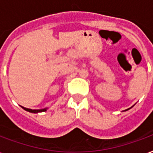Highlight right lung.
Here are the masks:
<instances>
[{
  "instance_id": "right-lung-1",
  "label": "right lung",
  "mask_w": 153,
  "mask_h": 153,
  "mask_svg": "<svg viewBox=\"0 0 153 153\" xmlns=\"http://www.w3.org/2000/svg\"><path fill=\"white\" fill-rule=\"evenodd\" d=\"M23 107V106H22ZM25 111H29V112L32 113H38V112H42V111H47V108H45V109H42V110H32V109H28V108H25V107H23Z\"/></svg>"
}]
</instances>
